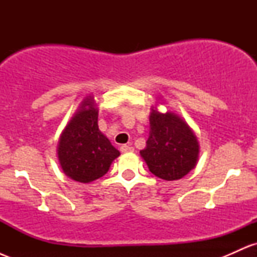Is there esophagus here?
<instances>
[{"instance_id":"34e87169","label":"esophagus","mask_w":257,"mask_h":257,"mask_svg":"<svg viewBox=\"0 0 257 257\" xmlns=\"http://www.w3.org/2000/svg\"><path fill=\"white\" fill-rule=\"evenodd\" d=\"M119 150H120V152H122V153H128V152L134 151V147H132L129 145H122L119 147Z\"/></svg>"}]
</instances>
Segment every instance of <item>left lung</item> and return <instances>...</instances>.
<instances>
[{"instance_id": "obj_1", "label": "left lung", "mask_w": 257, "mask_h": 257, "mask_svg": "<svg viewBox=\"0 0 257 257\" xmlns=\"http://www.w3.org/2000/svg\"><path fill=\"white\" fill-rule=\"evenodd\" d=\"M150 172L173 181L187 175L196 167L199 155L197 137L181 117L153 107L150 114V135L140 151Z\"/></svg>"}]
</instances>
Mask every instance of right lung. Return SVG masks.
<instances>
[{
  "label": "right lung",
  "mask_w": 257,
  "mask_h": 257,
  "mask_svg": "<svg viewBox=\"0 0 257 257\" xmlns=\"http://www.w3.org/2000/svg\"><path fill=\"white\" fill-rule=\"evenodd\" d=\"M118 156V150L99 131L94 98L87 96L59 139L61 169L70 179L88 184L104 176Z\"/></svg>",
  "instance_id": "obj_1"
}]
</instances>
